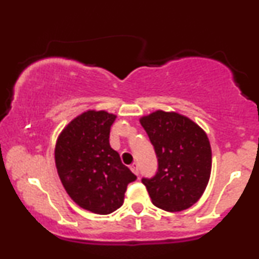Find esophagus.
<instances>
[{
	"label": "esophagus",
	"instance_id": "34e87169",
	"mask_svg": "<svg viewBox=\"0 0 259 259\" xmlns=\"http://www.w3.org/2000/svg\"><path fill=\"white\" fill-rule=\"evenodd\" d=\"M130 169H132V171L135 175H139V165L136 164V163H134V164L130 165Z\"/></svg>",
	"mask_w": 259,
	"mask_h": 259
}]
</instances>
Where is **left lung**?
Wrapping results in <instances>:
<instances>
[{
    "mask_svg": "<svg viewBox=\"0 0 259 259\" xmlns=\"http://www.w3.org/2000/svg\"><path fill=\"white\" fill-rule=\"evenodd\" d=\"M158 158V171L142 179L152 203L167 212H181L201 198L212 170L207 134L186 115L154 111L140 118Z\"/></svg>",
    "mask_w": 259,
    "mask_h": 259,
    "instance_id": "left-lung-1",
    "label": "left lung"
}]
</instances>
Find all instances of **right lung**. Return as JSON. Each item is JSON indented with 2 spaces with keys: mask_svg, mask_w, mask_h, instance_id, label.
<instances>
[{
  "mask_svg": "<svg viewBox=\"0 0 259 259\" xmlns=\"http://www.w3.org/2000/svg\"><path fill=\"white\" fill-rule=\"evenodd\" d=\"M117 115L89 109L64 126L55 147L62 185L82 209L109 214L124 203L127 184L136 179L109 145Z\"/></svg>",
  "mask_w": 259,
  "mask_h": 259,
  "instance_id": "obj_1",
  "label": "right lung"
}]
</instances>
